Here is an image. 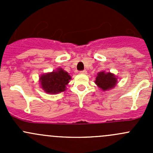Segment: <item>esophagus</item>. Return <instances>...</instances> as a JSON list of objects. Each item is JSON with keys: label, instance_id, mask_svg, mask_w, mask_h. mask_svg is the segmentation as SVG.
I'll return each mask as SVG.
<instances>
[{"label": "esophagus", "instance_id": "esophagus-1", "mask_svg": "<svg viewBox=\"0 0 153 153\" xmlns=\"http://www.w3.org/2000/svg\"><path fill=\"white\" fill-rule=\"evenodd\" d=\"M80 73H81V74H84V75H85V74L87 73V72H86V70H83V71H81V72H80Z\"/></svg>", "mask_w": 153, "mask_h": 153}]
</instances>
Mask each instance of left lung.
Returning <instances> with one entry per match:
<instances>
[{"instance_id": "8db88e82", "label": "left lung", "mask_w": 153, "mask_h": 153, "mask_svg": "<svg viewBox=\"0 0 153 153\" xmlns=\"http://www.w3.org/2000/svg\"><path fill=\"white\" fill-rule=\"evenodd\" d=\"M117 78L111 72H100L95 78V83L103 91L112 89L117 84Z\"/></svg>"}]
</instances>
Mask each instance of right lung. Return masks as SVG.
Instances as JSON below:
<instances>
[{"instance_id":"obj_1","label":"right lung","mask_w":153,"mask_h":153,"mask_svg":"<svg viewBox=\"0 0 153 153\" xmlns=\"http://www.w3.org/2000/svg\"><path fill=\"white\" fill-rule=\"evenodd\" d=\"M71 80L67 72L61 68L56 71L44 74L40 77L41 86L47 93L57 94L66 90V86Z\"/></svg>"}]
</instances>
